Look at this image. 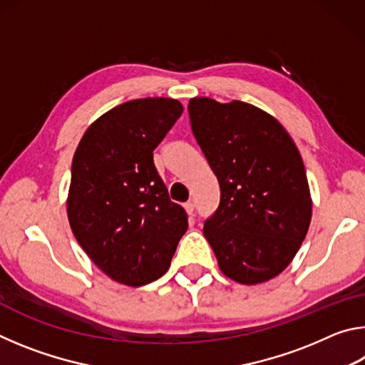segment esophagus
<instances>
[{
  "mask_svg": "<svg viewBox=\"0 0 365 365\" xmlns=\"http://www.w3.org/2000/svg\"><path fill=\"white\" fill-rule=\"evenodd\" d=\"M185 211H187V214L188 215H191V217H193V212H195V205L191 201H188V202H185Z\"/></svg>",
  "mask_w": 365,
  "mask_h": 365,
  "instance_id": "1",
  "label": "esophagus"
}]
</instances>
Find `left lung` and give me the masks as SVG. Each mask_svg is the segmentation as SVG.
Here are the masks:
<instances>
[{"instance_id":"left-lung-1","label":"left lung","mask_w":365,"mask_h":365,"mask_svg":"<svg viewBox=\"0 0 365 365\" xmlns=\"http://www.w3.org/2000/svg\"><path fill=\"white\" fill-rule=\"evenodd\" d=\"M191 130L220 185L202 228L222 274L243 285L293 261L312 217L306 169L282 123L252 104L191 98Z\"/></svg>"}]
</instances>
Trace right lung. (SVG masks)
Here are the masks:
<instances>
[{"instance_id": "obj_1", "label": "right lung", "mask_w": 365, "mask_h": 365, "mask_svg": "<svg viewBox=\"0 0 365 365\" xmlns=\"http://www.w3.org/2000/svg\"><path fill=\"white\" fill-rule=\"evenodd\" d=\"M183 113L172 98H140L86 128L72 159L67 217L109 279L141 287L168 272L188 215L170 201L153 151Z\"/></svg>"}]
</instances>
